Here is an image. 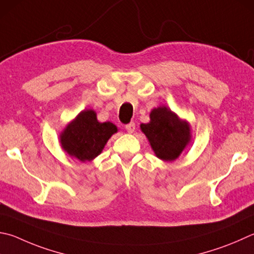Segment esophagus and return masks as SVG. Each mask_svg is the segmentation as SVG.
<instances>
[{
    "label": "esophagus",
    "mask_w": 254,
    "mask_h": 254,
    "mask_svg": "<svg viewBox=\"0 0 254 254\" xmlns=\"http://www.w3.org/2000/svg\"><path fill=\"white\" fill-rule=\"evenodd\" d=\"M126 130L128 132V133H133L135 130V123L134 122H130L128 124H127L126 126Z\"/></svg>",
    "instance_id": "esophagus-1"
}]
</instances>
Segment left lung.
Returning <instances> with one entry per match:
<instances>
[{
    "label": "left lung",
    "instance_id": "1",
    "mask_svg": "<svg viewBox=\"0 0 254 254\" xmlns=\"http://www.w3.org/2000/svg\"><path fill=\"white\" fill-rule=\"evenodd\" d=\"M156 158L173 162L191 143V126L187 120L162 105L151 110L150 122L140 124Z\"/></svg>",
    "mask_w": 254,
    "mask_h": 254
}]
</instances>
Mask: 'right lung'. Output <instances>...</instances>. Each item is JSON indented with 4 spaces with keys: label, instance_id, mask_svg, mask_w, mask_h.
I'll return each mask as SVG.
<instances>
[{
    "label": "right lung",
    "instance_id": "add662e5",
    "mask_svg": "<svg viewBox=\"0 0 254 254\" xmlns=\"http://www.w3.org/2000/svg\"><path fill=\"white\" fill-rule=\"evenodd\" d=\"M119 131L112 122H99L96 112L83 110L68 122L60 133V144L63 151L80 162H90L101 154L105 144Z\"/></svg>",
    "mask_w": 254,
    "mask_h": 254
}]
</instances>
